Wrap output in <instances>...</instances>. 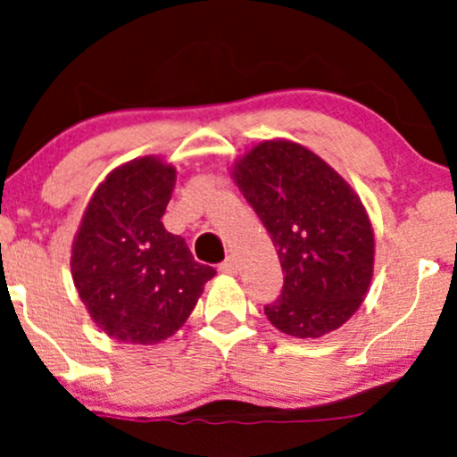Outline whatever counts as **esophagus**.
I'll list each match as a JSON object with an SVG mask.
<instances>
[{
    "label": "esophagus",
    "instance_id": "obj_1",
    "mask_svg": "<svg viewBox=\"0 0 457 457\" xmlns=\"http://www.w3.org/2000/svg\"><path fill=\"white\" fill-rule=\"evenodd\" d=\"M219 271L221 273H228V276H234V273H238V265H236L234 257H228L223 261L221 265H219Z\"/></svg>",
    "mask_w": 457,
    "mask_h": 457
}]
</instances>
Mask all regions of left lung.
<instances>
[{"mask_svg": "<svg viewBox=\"0 0 457 457\" xmlns=\"http://www.w3.org/2000/svg\"><path fill=\"white\" fill-rule=\"evenodd\" d=\"M234 179L271 236L284 273L265 305L278 330L320 338L357 312L374 267V232L361 200L318 154L295 142H263Z\"/></svg>", "mask_w": 457, "mask_h": 457, "instance_id": "obj_1", "label": "left lung"}]
</instances>
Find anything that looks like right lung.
Segmentation results:
<instances>
[{
    "label": "right lung",
    "instance_id": "right-lung-1",
    "mask_svg": "<svg viewBox=\"0 0 457 457\" xmlns=\"http://www.w3.org/2000/svg\"><path fill=\"white\" fill-rule=\"evenodd\" d=\"M175 169L145 156L114 169L89 200L72 245L71 270L83 305L108 337L152 345L190 318L211 265L194 261L161 217Z\"/></svg>",
    "mask_w": 457,
    "mask_h": 457
}]
</instances>
